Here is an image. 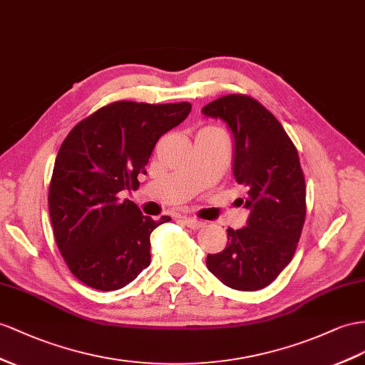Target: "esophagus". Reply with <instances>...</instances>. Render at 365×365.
<instances>
[{
	"instance_id": "obj_1",
	"label": "esophagus",
	"mask_w": 365,
	"mask_h": 365,
	"mask_svg": "<svg viewBox=\"0 0 365 365\" xmlns=\"http://www.w3.org/2000/svg\"><path fill=\"white\" fill-rule=\"evenodd\" d=\"M183 219V222L186 223V225H188L191 230H199V228H202L203 225H205V222H202V220H199V219H195V217H182Z\"/></svg>"
}]
</instances>
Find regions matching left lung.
<instances>
[{
	"label": "left lung",
	"mask_w": 365,
	"mask_h": 365,
	"mask_svg": "<svg viewBox=\"0 0 365 365\" xmlns=\"http://www.w3.org/2000/svg\"><path fill=\"white\" fill-rule=\"evenodd\" d=\"M202 112L227 121L235 137V177L245 188L240 205L248 225L228 228V244L208 255L207 267L222 284L240 292L269 285L292 262L305 222V177L284 126L264 105L245 93H230Z\"/></svg>",
	"instance_id": "1"
}]
</instances>
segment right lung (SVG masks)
Returning a JSON list of instances; mask_svg holds the SVG:
<instances>
[{
	"mask_svg": "<svg viewBox=\"0 0 365 365\" xmlns=\"http://www.w3.org/2000/svg\"><path fill=\"white\" fill-rule=\"evenodd\" d=\"M191 103L149 105L114 101L83 118L60 146L49 186L55 242L83 284L112 292L151 264V232L171 217L153 220L121 199L138 188V174L168 130L180 125Z\"/></svg>",
	"mask_w": 365,
	"mask_h": 365,
	"instance_id": "obj_1",
	"label": "right lung"
}]
</instances>
